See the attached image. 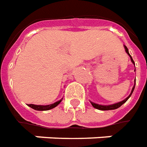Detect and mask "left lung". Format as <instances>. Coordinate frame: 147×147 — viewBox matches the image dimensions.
I'll use <instances>...</instances> for the list:
<instances>
[{"label":"left lung","mask_w":147,"mask_h":147,"mask_svg":"<svg viewBox=\"0 0 147 147\" xmlns=\"http://www.w3.org/2000/svg\"><path fill=\"white\" fill-rule=\"evenodd\" d=\"M124 47H125V51L127 52V54L129 55V57H130L131 59V63H133L134 65H135V62H134V60L132 59V58H131V55L129 54V52H128V48L126 47L125 45H124ZM135 71H136V66H135ZM135 86H136V79H135V84H134V86L133 88H132V89H131V92L130 95L127 97L126 98H125L124 100H122V101L119 102H117V103H114V104H111V105H99V104H97V103H95V102H91L90 101V102H91V104L92 105L93 107H95L96 109H98V110H116V109H117V108H119L121 106H122V105L125 103V102L128 100V98H130V96H131V94H132V92H133L134 89H135Z\"/></svg>","instance_id":"obj_1"}]
</instances>
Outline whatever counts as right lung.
I'll return each mask as SVG.
<instances>
[{"label": "right lung", "instance_id": "add662e5", "mask_svg": "<svg viewBox=\"0 0 147 147\" xmlns=\"http://www.w3.org/2000/svg\"><path fill=\"white\" fill-rule=\"evenodd\" d=\"M63 100V98L59 100V101L55 102L54 103H51V104L49 105H34V104H28V106L30 107H31L32 109H34L35 110H39V111H44V110H49L51 109H53L55 107H57L58 105L61 102V101Z\"/></svg>", "mask_w": 147, "mask_h": 147}]
</instances>
